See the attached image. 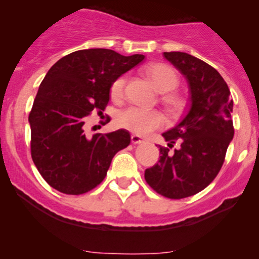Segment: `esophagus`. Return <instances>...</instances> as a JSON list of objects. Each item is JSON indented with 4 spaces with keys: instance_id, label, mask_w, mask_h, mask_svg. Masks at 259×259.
<instances>
[{
    "instance_id": "34e87169",
    "label": "esophagus",
    "mask_w": 259,
    "mask_h": 259,
    "mask_svg": "<svg viewBox=\"0 0 259 259\" xmlns=\"http://www.w3.org/2000/svg\"><path fill=\"white\" fill-rule=\"evenodd\" d=\"M132 143L133 144H142V143H144V139L139 135H132Z\"/></svg>"
}]
</instances>
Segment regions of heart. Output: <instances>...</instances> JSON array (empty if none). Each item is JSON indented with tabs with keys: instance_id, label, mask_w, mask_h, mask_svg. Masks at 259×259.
I'll list each match as a JSON object with an SVG mask.
<instances>
[{
	"instance_id": "obj_1",
	"label": "heart",
	"mask_w": 259,
	"mask_h": 259,
	"mask_svg": "<svg viewBox=\"0 0 259 259\" xmlns=\"http://www.w3.org/2000/svg\"><path fill=\"white\" fill-rule=\"evenodd\" d=\"M146 74L156 86V89L161 93H169V91L174 90L179 82V77L176 70L171 69L168 65H150L146 67ZM125 82H126V77L120 76L111 83L110 95L114 100L121 99L122 94H124ZM163 100L165 105L171 110H178L182 106V99L176 95H171V94H166ZM164 124H165V119L159 111L145 110V109L134 108V106L124 109L116 116L117 126L129 130L137 135H142V137L150 134L151 132L159 129Z\"/></svg>"
}]
</instances>
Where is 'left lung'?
I'll return each instance as SVG.
<instances>
[{
	"label": "left lung",
	"mask_w": 259,
	"mask_h": 259,
	"mask_svg": "<svg viewBox=\"0 0 259 259\" xmlns=\"http://www.w3.org/2000/svg\"><path fill=\"white\" fill-rule=\"evenodd\" d=\"M164 57L188 81L190 105L182 121L163 133L173 153L160 146V158L145 170V180L156 193L170 199L190 197L213 182L224 163L234 135L233 100L228 85L207 62L179 51L164 52Z\"/></svg>",
	"instance_id": "obj_1"
}]
</instances>
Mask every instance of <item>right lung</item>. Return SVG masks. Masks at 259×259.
<instances>
[{
	"label": "right lung",
	"mask_w": 259,
	"mask_h": 259,
	"mask_svg": "<svg viewBox=\"0 0 259 259\" xmlns=\"http://www.w3.org/2000/svg\"><path fill=\"white\" fill-rule=\"evenodd\" d=\"M113 50L89 49L60 59L38 88L28 116L31 156L54 189L79 195L105 178L114 155L130 144L129 132L86 137V117L105 110L111 83L144 60Z\"/></svg>",
	"instance_id": "right-lung-1"
}]
</instances>
